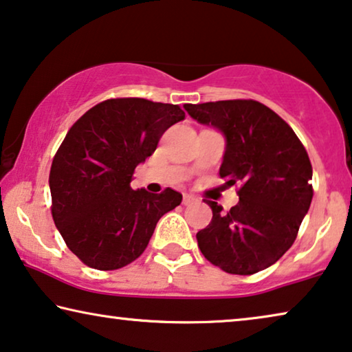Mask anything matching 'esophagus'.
Masks as SVG:
<instances>
[{
	"mask_svg": "<svg viewBox=\"0 0 352 352\" xmlns=\"http://www.w3.org/2000/svg\"><path fill=\"white\" fill-rule=\"evenodd\" d=\"M196 201L197 199L192 195H188V192H186V195H183V204H185V206H191L192 202H196Z\"/></svg>",
	"mask_w": 352,
	"mask_h": 352,
	"instance_id": "1",
	"label": "esophagus"
}]
</instances>
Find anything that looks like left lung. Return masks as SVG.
I'll list each match as a JSON object with an SVG mask.
<instances>
[{"instance_id":"1","label":"left lung","mask_w":352,"mask_h":352,"mask_svg":"<svg viewBox=\"0 0 352 352\" xmlns=\"http://www.w3.org/2000/svg\"><path fill=\"white\" fill-rule=\"evenodd\" d=\"M199 124L223 133L220 177L241 182L239 202L223 212L214 201L209 226L196 234L202 255L230 274H255L290 249L313 199V167L292 127L263 103H186Z\"/></svg>"}]
</instances>
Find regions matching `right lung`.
I'll return each mask as SVG.
<instances>
[{
	"label": "right lung",
	"mask_w": 352,
	"mask_h": 352,
	"mask_svg": "<svg viewBox=\"0 0 352 352\" xmlns=\"http://www.w3.org/2000/svg\"><path fill=\"white\" fill-rule=\"evenodd\" d=\"M183 120L178 105L110 98L68 131L49 174L52 219L84 265L111 271L132 263L146 249L161 217L180 206L178 191H135L131 182L162 133Z\"/></svg>",
	"instance_id": "1"
}]
</instances>
